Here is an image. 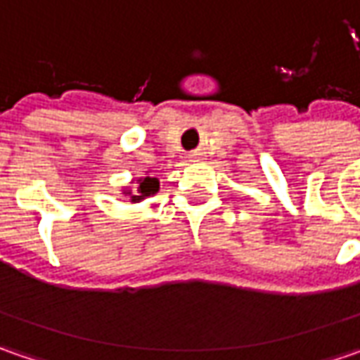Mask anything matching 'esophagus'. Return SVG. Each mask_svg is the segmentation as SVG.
<instances>
[{"label":"esophagus","instance_id":"1","mask_svg":"<svg viewBox=\"0 0 360 360\" xmlns=\"http://www.w3.org/2000/svg\"><path fill=\"white\" fill-rule=\"evenodd\" d=\"M198 160H200V154H192L190 156V162H198Z\"/></svg>","mask_w":360,"mask_h":360}]
</instances>
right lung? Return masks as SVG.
Instances as JSON below:
<instances>
[{
  "label": "right lung",
  "instance_id": "right-lung-1",
  "mask_svg": "<svg viewBox=\"0 0 360 360\" xmlns=\"http://www.w3.org/2000/svg\"><path fill=\"white\" fill-rule=\"evenodd\" d=\"M160 188L158 178H152V176H144V178H138L136 180V192H131L130 188L124 190L126 196H130V202H140L144 200L146 196H152L156 194Z\"/></svg>",
  "mask_w": 360,
  "mask_h": 360
}]
</instances>
